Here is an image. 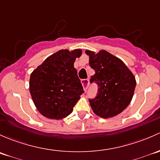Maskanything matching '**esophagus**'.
<instances>
[{"label": "esophagus", "mask_w": 160, "mask_h": 160, "mask_svg": "<svg viewBox=\"0 0 160 160\" xmlns=\"http://www.w3.org/2000/svg\"><path fill=\"white\" fill-rule=\"evenodd\" d=\"M81 82H82V85L83 86L84 89L86 90L87 87H88V84H89V80L88 79H82L81 80Z\"/></svg>", "instance_id": "obj_1"}]
</instances>
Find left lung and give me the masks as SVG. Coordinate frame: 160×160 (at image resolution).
I'll list each match as a JSON object with an SVG mask.
<instances>
[{
  "label": "left lung",
  "instance_id": "left-lung-1",
  "mask_svg": "<svg viewBox=\"0 0 160 160\" xmlns=\"http://www.w3.org/2000/svg\"><path fill=\"white\" fill-rule=\"evenodd\" d=\"M89 65L95 70L90 82L98 85V95L89 100L92 111L103 118H112L124 111L132 99L136 81L124 62L105 50H85Z\"/></svg>",
  "mask_w": 160,
  "mask_h": 160
}]
</instances>
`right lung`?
I'll use <instances>...</instances> for the list:
<instances>
[{
    "instance_id": "add662e5",
    "label": "right lung",
    "mask_w": 160,
    "mask_h": 160,
    "mask_svg": "<svg viewBox=\"0 0 160 160\" xmlns=\"http://www.w3.org/2000/svg\"><path fill=\"white\" fill-rule=\"evenodd\" d=\"M82 49H62L48 56L31 74L29 91L36 108L50 119L68 116L84 93L74 62Z\"/></svg>"
}]
</instances>
